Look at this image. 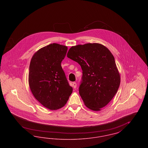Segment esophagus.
I'll return each mask as SVG.
<instances>
[{
    "mask_svg": "<svg viewBox=\"0 0 148 148\" xmlns=\"http://www.w3.org/2000/svg\"><path fill=\"white\" fill-rule=\"evenodd\" d=\"M72 85H73V87L74 89L77 88V83H76L75 82H73V84H72Z\"/></svg>",
    "mask_w": 148,
    "mask_h": 148,
    "instance_id": "1",
    "label": "esophagus"
}]
</instances>
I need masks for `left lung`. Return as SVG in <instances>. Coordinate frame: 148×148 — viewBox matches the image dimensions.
<instances>
[{"label":"left lung","instance_id":"obj_1","mask_svg":"<svg viewBox=\"0 0 148 148\" xmlns=\"http://www.w3.org/2000/svg\"><path fill=\"white\" fill-rule=\"evenodd\" d=\"M67 57L81 66L83 76L79 92L85 105L100 111L112 100L120 83L113 54L102 44L88 43L71 47Z\"/></svg>","mask_w":148,"mask_h":148}]
</instances>
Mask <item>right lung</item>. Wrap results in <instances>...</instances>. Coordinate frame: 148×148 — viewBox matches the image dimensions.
<instances>
[{
    "mask_svg": "<svg viewBox=\"0 0 148 148\" xmlns=\"http://www.w3.org/2000/svg\"><path fill=\"white\" fill-rule=\"evenodd\" d=\"M68 48L56 43L38 50L32 57L29 72V85L35 98L50 110L65 106L73 92L61 63Z\"/></svg>",
    "mask_w": 148,
    "mask_h": 148,
    "instance_id": "1",
    "label": "right lung"
}]
</instances>
